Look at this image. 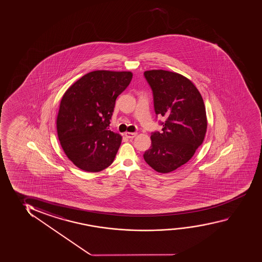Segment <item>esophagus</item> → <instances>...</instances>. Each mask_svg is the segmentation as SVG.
<instances>
[{
    "mask_svg": "<svg viewBox=\"0 0 262 262\" xmlns=\"http://www.w3.org/2000/svg\"><path fill=\"white\" fill-rule=\"evenodd\" d=\"M136 135H137V133L127 132L125 134V136H126V138L132 139V138H134V137H136Z\"/></svg>",
    "mask_w": 262,
    "mask_h": 262,
    "instance_id": "obj_1",
    "label": "esophagus"
}]
</instances>
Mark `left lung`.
Returning <instances> with one entry per match:
<instances>
[{"mask_svg":"<svg viewBox=\"0 0 262 262\" xmlns=\"http://www.w3.org/2000/svg\"><path fill=\"white\" fill-rule=\"evenodd\" d=\"M154 94L156 116L166 117L162 131L151 133V145L143 159L160 173L185 164L203 143L207 118L203 97L188 78L167 70L145 71Z\"/></svg>","mask_w":262,"mask_h":262,"instance_id":"1","label":"left lung"}]
</instances>
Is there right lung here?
Returning <instances> with one entry per match:
<instances>
[{
	"label": "right lung",
	"instance_id": "obj_1",
	"mask_svg": "<svg viewBox=\"0 0 262 262\" xmlns=\"http://www.w3.org/2000/svg\"><path fill=\"white\" fill-rule=\"evenodd\" d=\"M132 77L128 71L96 70L81 77L63 95L57 132L67 157L77 168L99 172L114 161L121 136L108 126L116 99Z\"/></svg>",
	"mask_w": 262,
	"mask_h": 262
}]
</instances>
